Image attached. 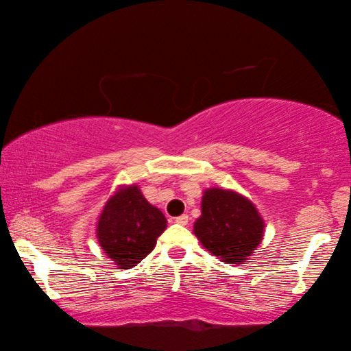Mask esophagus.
I'll list each match as a JSON object with an SVG mask.
<instances>
[{
	"mask_svg": "<svg viewBox=\"0 0 351 351\" xmlns=\"http://www.w3.org/2000/svg\"><path fill=\"white\" fill-rule=\"evenodd\" d=\"M176 223H179V225H186V223H189V215H186V214H184V215H179V217L176 219Z\"/></svg>",
	"mask_w": 351,
	"mask_h": 351,
	"instance_id": "esophagus-1",
	"label": "esophagus"
}]
</instances>
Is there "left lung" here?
Segmentation results:
<instances>
[{
  "label": "left lung",
  "mask_w": 351,
  "mask_h": 351,
  "mask_svg": "<svg viewBox=\"0 0 351 351\" xmlns=\"http://www.w3.org/2000/svg\"><path fill=\"white\" fill-rule=\"evenodd\" d=\"M193 233L206 251L225 263H243L262 243L265 220L256 204L234 190H204Z\"/></svg>",
  "instance_id": "8db88e82"
}]
</instances>
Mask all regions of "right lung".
<instances>
[{"mask_svg": "<svg viewBox=\"0 0 351 351\" xmlns=\"http://www.w3.org/2000/svg\"><path fill=\"white\" fill-rule=\"evenodd\" d=\"M167 220L150 204L137 184L119 185L105 203L95 225V237L119 270L136 267L156 246Z\"/></svg>", "mask_w": 351, "mask_h": 351, "instance_id": "right-lung-1", "label": "right lung"}]
</instances>
